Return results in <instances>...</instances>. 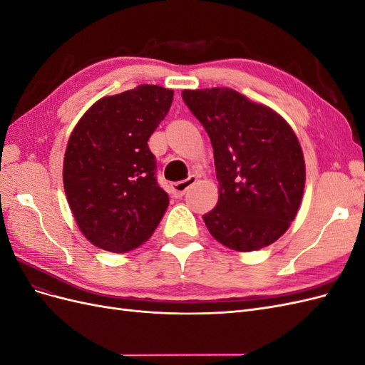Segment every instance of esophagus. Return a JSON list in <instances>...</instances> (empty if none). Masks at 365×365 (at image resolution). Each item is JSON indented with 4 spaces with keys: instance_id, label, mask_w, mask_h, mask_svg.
I'll return each mask as SVG.
<instances>
[{
    "instance_id": "esophagus-1",
    "label": "esophagus",
    "mask_w": 365,
    "mask_h": 365,
    "mask_svg": "<svg viewBox=\"0 0 365 365\" xmlns=\"http://www.w3.org/2000/svg\"><path fill=\"white\" fill-rule=\"evenodd\" d=\"M195 181H196V176H195V175H190L187 180L175 182V184L172 185V193H173V196H175V197H182V196L185 195V192L189 190L190 187L195 184Z\"/></svg>"
}]
</instances>
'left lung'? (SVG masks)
<instances>
[{
  "instance_id": "1",
  "label": "left lung",
  "mask_w": 365,
  "mask_h": 365,
  "mask_svg": "<svg viewBox=\"0 0 365 365\" xmlns=\"http://www.w3.org/2000/svg\"><path fill=\"white\" fill-rule=\"evenodd\" d=\"M182 101L213 146L219 201L204 215L212 236L256 251L284 235L300 207L304 158L294 130L271 108L231 88L184 90Z\"/></svg>"
}]
</instances>
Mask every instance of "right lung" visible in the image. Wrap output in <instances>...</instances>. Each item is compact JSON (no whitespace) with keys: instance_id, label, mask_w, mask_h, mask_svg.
I'll return each mask as SVG.
<instances>
[{"instance_id":"obj_1","label":"right lung","mask_w":365,"mask_h":365,"mask_svg":"<svg viewBox=\"0 0 365 365\" xmlns=\"http://www.w3.org/2000/svg\"><path fill=\"white\" fill-rule=\"evenodd\" d=\"M173 91L157 85L106 96L73 129L63 189L77 225L93 245L126 252L152 236L169 205L148 146L169 113Z\"/></svg>"}]
</instances>
